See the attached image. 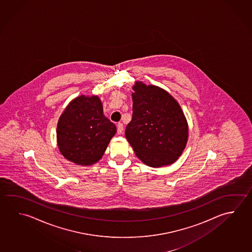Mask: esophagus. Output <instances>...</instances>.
I'll return each instance as SVG.
<instances>
[{"label": "esophagus", "mask_w": 252, "mask_h": 252, "mask_svg": "<svg viewBox=\"0 0 252 252\" xmlns=\"http://www.w3.org/2000/svg\"><path fill=\"white\" fill-rule=\"evenodd\" d=\"M123 130H124V126L122 123H119L117 125V132L119 134H121L123 132Z\"/></svg>", "instance_id": "esophagus-1"}]
</instances>
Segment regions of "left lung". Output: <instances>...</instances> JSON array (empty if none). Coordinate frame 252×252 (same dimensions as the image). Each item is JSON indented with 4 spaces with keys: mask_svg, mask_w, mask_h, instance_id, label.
<instances>
[{
    "mask_svg": "<svg viewBox=\"0 0 252 252\" xmlns=\"http://www.w3.org/2000/svg\"><path fill=\"white\" fill-rule=\"evenodd\" d=\"M132 90V119L125 135L137 158L154 168L176 162L189 139L179 102L164 89L142 81H135Z\"/></svg>",
    "mask_w": 252,
    "mask_h": 252,
    "instance_id": "8db88e82",
    "label": "left lung"
}]
</instances>
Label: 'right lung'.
I'll use <instances>...</instances> for the list:
<instances>
[{
    "label": "right lung",
    "mask_w": 252,
    "mask_h": 252,
    "mask_svg": "<svg viewBox=\"0 0 252 252\" xmlns=\"http://www.w3.org/2000/svg\"><path fill=\"white\" fill-rule=\"evenodd\" d=\"M116 132L115 125L103 114L99 96L81 94L69 102L58 120V149L72 163L92 165L102 158Z\"/></svg>",
    "instance_id": "1"
}]
</instances>
